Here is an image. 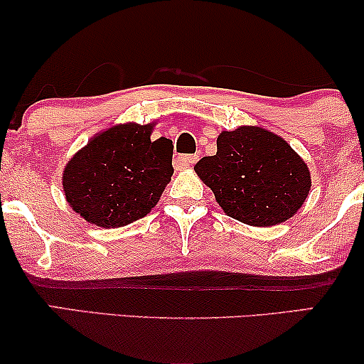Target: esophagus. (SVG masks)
<instances>
[{"instance_id":"obj_1","label":"esophagus","mask_w":364,"mask_h":364,"mask_svg":"<svg viewBox=\"0 0 364 364\" xmlns=\"http://www.w3.org/2000/svg\"><path fill=\"white\" fill-rule=\"evenodd\" d=\"M198 161V156H178L177 157V166L181 168H191L193 164H196Z\"/></svg>"}]
</instances>
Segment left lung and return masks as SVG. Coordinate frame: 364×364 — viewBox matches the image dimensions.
<instances>
[{
  "label": "left lung",
  "mask_w": 364,
  "mask_h": 364,
  "mask_svg": "<svg viewBox=\"0 0 364 364\" xmlns=\"http://www.w3.org/2000/svg\"><path fill=\"white\" fill-rule=\"evenodd\" d=\"M193 171L228 217L252 227H273L301 208L311 188L306 162L285 139L260 126L222 131L215 156Z\"/></svg>",
  "instance_id": "obj_1"
}]
</instances>
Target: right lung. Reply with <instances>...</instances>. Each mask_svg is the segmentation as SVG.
Masks as SVG:
<instances>
[{
  "label": "right lung",
  "mask_w": 364,
  "mask_h": 364,
  "mask_svg": "<svg viewBox=\"0 0 364 364\" xmlns=\"http://www.w3.org/2000/svg\"><path fill=\"white\" fill-rule=\"evenodd\" d=\"M156 122L104 129L63 171L66 202L87 223L117 228L146 217L173 173L171 139L152 141Z\"/></svg>",
  "instance_id": "obj_1"
}]
</instances>
